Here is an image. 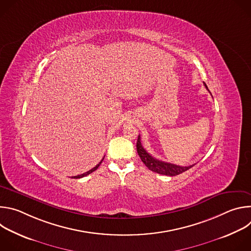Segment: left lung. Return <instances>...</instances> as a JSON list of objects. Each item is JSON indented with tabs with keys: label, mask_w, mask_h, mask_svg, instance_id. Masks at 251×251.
I'll return each instance as SVG.
<instances>
[{
	"label": "left lung",
	"mask_w": 251,
	"mask_h": 251,
	"mask_svg": "<svg viewBox=\"0 0 251 251\" xmlns=\"http://www.w3.org/2000/svg\"><path fill=\"white\" fill-rule=\"evenodd\" d=\"M205 88L208 90L206 84L203 82ZM137 152L138 155L140 156L142 162L146 165V167L158 174L161 175H166V176H176V175H180L184 172H186L187 170L191 169L192 167H194V165H191L189 167H182V166H177L175 164H171V163H167V162H163L160 160L155 159L154 157H152L144 148H143L142 144H141V138L140 135L138 136V140H137Z\"/></svg>",
	"instance_id": "8db88e82"
}]
</instances>
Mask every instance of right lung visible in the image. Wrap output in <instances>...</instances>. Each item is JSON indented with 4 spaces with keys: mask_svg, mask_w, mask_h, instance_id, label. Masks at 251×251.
<instances>
[{
    "mask_svg": "<svg viewBox=\"0 0 251 251\" xmlns=\"http://www.w3.org/2000/svg\"><path fill=\"white\" fill-rule=\"evenodd\" d=\"M104 159V158H103ZM103 159L101 160V162L98 164V165H96L93 169H91V170H89L88 172H86V173H84V174H82V175H78V176H73V178H80V177H83V176H87V175H89V174H91L92 172H94L95 170H97V168L100 166V164L102 163V161H103Z\"/></svg>",
    "mask_w": 251,
    "mask_h": 251,
    "instance_id": "obj_1",
    "label": "right lung"
}]
</instances>
